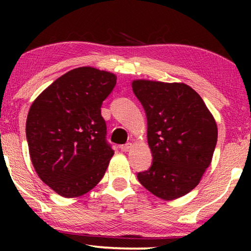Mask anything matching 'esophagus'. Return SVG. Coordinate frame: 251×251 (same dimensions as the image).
<instances>
[{"mask_svg": "<svg viewBox=\"0 0 251 251\" xmlns=\"http://www.w3.org/2000/svg\"><path fill=\"white\" fill-rule=\"evenodd\" d=\"M132 147H133L132 143H128V144H126V145L121 146V151H123V152H129V151L131 150Z\"/></svg>", "mask_w": 251, "mask_h": 251, "instance_id": "1", "label": "esophagus"}]
</instances>
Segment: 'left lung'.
Returning <instances> with one entry per match:
<instances>
[{
    "mask_svg": "<svg viewBox=\"0 0 251 251\" xmlns=\"http://www.w3.org/2000/svg\"><path fill=\"white\" fill-rule=\"evenodd\" d=\"M132 90L147 116L152 167L138 174L147 191L169 201L198 186L210 166L218 129L214 115L194 89L183 82L138 78Z\"/></svg>",
    "mask_w": 251,
    "mask_h": 251,
    "instance_id": "8db88e82",
    "label": "left lung"
}]
</instances>
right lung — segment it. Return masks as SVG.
Listing matches in <instances>:
<instances>
[{"mask_svg":"<svg viewBox=\"0 0 251 251\" xmlns=\"http://www.w3.org/2000/svg\"><path fill=\"white\" fill-rule=\"evenodd\" d=\"M116 75L91 66L74 68L37 96L26 120L29 156L37 176L64 198L97 185L114 151L106 143L100 107Z\"/></svg>","mask_w":251,"mask_h":251,"instance_id":"obj_1","label":"right lung"}]
</instances>
